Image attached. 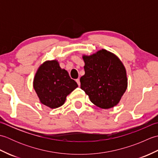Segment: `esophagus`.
<instances>
[{"label":"esophagus","mask_w":158,"mask_h":158,"mask_svg":"<svg viewBox=\"0 0 158 158\" xmlns=\"http://www.w3.org/2000/svg\"><path fill=\"white\" fill-rule=\"evenodd\" d=\"M76 81H77V84H78V85H79V86L81 85V83H80V80H79V79H76Z\"/></svg>","instance_id":"esophagus-1"}]
</instances>
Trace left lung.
<instances>
[{"instance_id": "obj_1", "label": "left lung", "mask_w": 158, "mask_h": 158, "mask_svg": "<svg viewBox=\"0 0 158 158\" xmlns=\"http://www.w3.org/2000/svg\"><path fill=\"white\" fill-rule=\"evenodd\" d=\"M85 75L80 79L81 88L90 101L101 109L119 104L127 87L125 66L113 53L100 49L92 55H83Z\"/></svg>"}]
</instances>
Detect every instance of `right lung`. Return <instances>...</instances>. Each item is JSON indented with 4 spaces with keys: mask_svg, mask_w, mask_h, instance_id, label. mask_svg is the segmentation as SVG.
<instances>
[{
    "mask_svg": "<svg viewBox=\"0 0 158 158\" xmlns=\"http://www.w3.org/2000/svg\"><path fill=\"white\" fill-rule=\"evenodd\" d=\"M78 87L57 60H46L40 65L33 80V88L39 101L50 109L64 104L66 96Z\"/></svg>",
    "mask_w": 158,
    "mask_h": 158,
    "instance_id": "right-lung-1",
    "label": "right lung"
}]
</instances>
